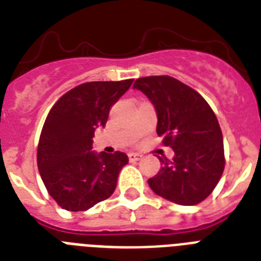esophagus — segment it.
Wrapping results in <instances>:
<instances>
[{
  "label": "esophagus",
  "instance_id": "obj_1",
  "mask_svg": "<svg viewBox=\"0 0 261 261\" xmlns=\"http://www.w3.org/2000/svg\"><path fill=\"white\" fill-rule=\"evenodd\" d=\"M142 159V155L139 154H135V152H130L128 154V161L130 162H138Z\"/></svg>",
  "mask_w": 261,
  "mask_h": 261
}]
</instances>
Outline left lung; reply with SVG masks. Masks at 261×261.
Listing matches in <instances>:
<instances>
[{"label": "left lung", "mask_w": 261, "mask_h": 261, "mask_svg": "<svg viewBox=\"0 0 261 261\" xmlns=\"http://www.w3.org/2000/svg\"><path fill=\"white\" fill-rule=\"evenodd\" d=\"M134 89L151 100L156 111V134L175 155L159 158L162 167L148 186L176 204L194 205L216 187L224 170V146L218 118L198 91L168 75L144 76Z\"/></svg>", "instance_id": "1"}]
</instances>
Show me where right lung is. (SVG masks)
Returning a JSON list of instances; mask_svg holds the SVG:
<instances>
[{"label": "right lung", "instance_id": "1", "mask_svg": "<svg viewBox=\"0 0 261 261\" xmlns=\"http://www.w3.org/2000/svg\"><path fill=\"white\" fill-rule=\"evenodd\" d=\"M131 83H82L62 95L47 114L37 164L46 190L63 210L86 211L115 191L128 158L120 151H91L93 137L98 127L106 126L110 109Z\"/></svg>", "mask_w": 261, "mask_h": 261}]
</instances>
